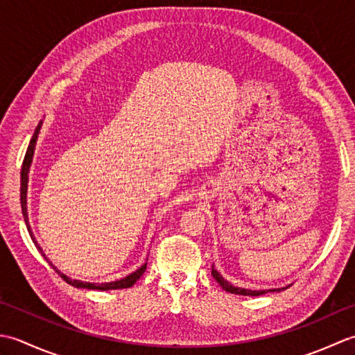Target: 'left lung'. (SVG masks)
I'll use <instances>...</instances> for the list:
<instances>
[{"label": "left lung", "instance_id": "1", "mask_svg": "<svg viewBox=\"0 0 355 355\" xmlns=\"http://www.w3.org/2000/svg\"><path fill=\"white\" fill-rule=\"evenodd\" d=\"M212 276H214V279L215 281L220 284L223 288L227 291V293H232V294H241V296H261V294H263V293H268V291H281V290H285V288H277V290H268V291H266V290H261V291H253V290H245V288H238V286H233L230 282H227L225 281V279L218 273V271L214 268V266H212ZM286 288H288V286H286Z\"/></svg>", "mask_w": 355, "mask_h": 355}]
</instances>
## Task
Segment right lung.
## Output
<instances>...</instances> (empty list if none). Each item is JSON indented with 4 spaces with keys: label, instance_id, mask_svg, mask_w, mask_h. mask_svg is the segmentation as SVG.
<instances>
[{
    "label": "right lung",
    "instance_id": "right-lung-1",
    "mask_svg": "<svg viewBox=\"0 0 355 355\" xmlns=\"http://www.w3.org/2000/svg\"><path fill=\"white\" fill-rule=\"evenodd\" d=\"M41 123L40 122L36 126V131L33 134L32 140H30V145L27 148V153H26V157H24V162H22V169H21V209H22V216H24V221H26V225H27V230L30 233V236H32L33 243L36 245L37 250H40L42 253V248L37 245V243L33 238V233L32 230H30V224H28V216H27V183H28V169H30V164H32V158H33V150H35V145H36V140H37V134H40V128H41ZM42 256L45 258V254L42 253ZM47 259V258H45ZM47 262L51 266V268L56 271V273L61 276L64 281L67 284H70L73 286H76V288H88V290H101V291H107V290H122V288H130V286H132L135 282L139 281L140 276L145 273L146 270V263H143V266L135 270L134 273H131L130 276H126L123 279H120V281H116V282H107V284H92V282H82V281H76V279H70L67 277L65 275H62L61 271H59L53 263L47 259Z\"/></svg>",
    "mask_w": 355,
    "mask_h": 355
}]
</instances>
